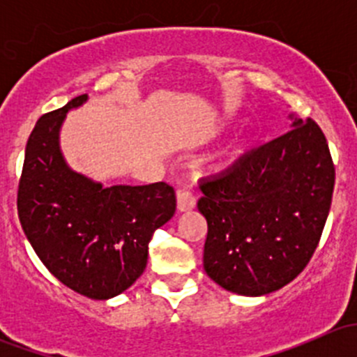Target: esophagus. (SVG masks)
<instances>
[{
  "instance_id": "esophagus-1",
  "label": "esophagus",
  "mask_w": 357,
  "mask_h": 357,
  "mask_svg": "<svg viewBox=\"0 0 357 357\" xmlns=\"http://www.w3.org/2000/svg\"><path fill=\"white\" fill-rule=\"evenodd\" d=\"M195 205H197V199L192 192H188V190H181V192H178V211L179 212L192 211Z\"/></svg>"
}]
</instances>
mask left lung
<instances>
[{
    "instance_id": "8db88e82",
    "label": "left lung",
    "mask_w": 357,
    "mask_h": 357,
    "mask_svg": "<svg viewBox=\"0 0 357 357\" xmlns=\"http://www.w3.org/2000/svg\"><path fill=\"white\" fill-rule=\"evenodd\" d=\"M285 135L202 181L204 269L238 295L271 294L307 266L332 205L335 165L314 121L291 117Z\"/></svg>"
}]
</instances>
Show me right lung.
Listing matches in <instances>:
<instances>
[{"label":"right lung","mask_w":357,"mask_h":357,"mask_svg":"<svg viewBox=\"0 0 357 357\" xmlns=\"http://www.w3.org/2000/svg\"><path fill=\"white\" fill-rule=\"evenodd\" d=\"M88 95L36 122L19 181L17 208L32 248L59 282L84 297L107 301L143 275L153 231L176 211L167 183L105 188L63 160L59 132L66 114Z\"/></svg>","instance_id":"obj_1"}]
</instances>
